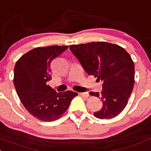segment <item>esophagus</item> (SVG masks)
Instances as JSON below:
<instances>
[{"label": "esophagus", "instance_id": "obj_1", "mask_svg": "<svg viewBox=\"0 0 151 151\" xmlns=\"http://www.w3.org/2000/svg\"><path fill=\"white\" fill-rule=\"evenodd\" d=\"M79 94L81 97H84V98H87V97H89V94L87 93V92H80Z\"/></svg>", "mask_w": 151, "mask_h": 151}]
</instances>
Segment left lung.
<instances>
[{
  "instance_id": "left-lung-1",
  "label": "left lung",
  "mask_w": 151,
  "mask_h": 151,
  "mask_svg": "<svg viewBox=\"0 0 151 151\" xmlns=\"http://www.w3.org/2000/svg\"><path fill=\"white\" fill-rule=\"evenodd\" d=\"M69 49L87 74L103 82L100 94L89 92L102 101V109L94 115L99 119L118 115L126 107L135 82L130 54L121 46L102 41L72 45Z\"/></svg>"
}]
</instances>
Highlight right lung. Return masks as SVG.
<instances>
[{
  "mask_svg": "<svg viewBox=\"0 0 151 151\" xmlns=\"http://www.w3.org/2000/svg\"><path fill=\"white\" fill-rule=\"evenodd\" d=\"M67 49V46L35 48L15 65L14 83L18 96L29 113L42 121L62 117L77 95L72 91L57 92L46 84L51 79V61Z\"/></svg>",
  "mask_w": 151,
  "mask_h": 151,
  "instance_id": "add662e5",
  "label": "right lung"
}]
</instances>
